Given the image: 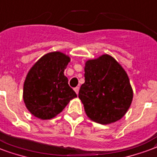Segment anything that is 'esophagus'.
Here are the masks:
<instances>
[{"mask_svg":"<svg viewBox=\"0 0 157 157\" xmlns=\"http://www.w3.org/2000/svg\"><path fill=\"white\" fill-rule=\"evenodd\" d=\"M74 91H75V93H76V94H78V91H79V87H76V88H74Z\"/></svg>","mask_w":157,"mask_h":157,"instance_id":"34e87169","label":"esophagus"}]
</instances>
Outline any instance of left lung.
Instances as JSON below:
<instances>
[{
    "instance_id": "obj_1",
    "label": "left lung",
    "mask_w": 157,
    "mask_h": 157,
    "mask_svg": "<svg viewBox=\"0 0 157 157\" xmlns=\"http://www.w3.org/2000/svg\"><path fill=\"white\" fill-rule=\"evenodd\" d=\"M85 82L78 98L87 116L98 123L108 124L124 116L132 101L133 92L126 71L108 55L85 63Z\"/></svg>"
}]
</instances>
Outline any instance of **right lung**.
<instances>
[{
    "instance_id": "add662e5",
    "label": "right lung",
    "mask_w": 157,
    "mask_h": 157,
    "mask_svg": "<svg viewBox=\"0 0 157 157\" xmlns=\"http://www.w3.org/2000/svg\"><path fill=\"white\" fill-rule=\"evenodd\" d=\"M69 61V56L63 53L52 52L40 58L29 71L23 98L35 117L43 120L53 118L77 97L63 74Z\"/></svg>"
}]
</instances>
